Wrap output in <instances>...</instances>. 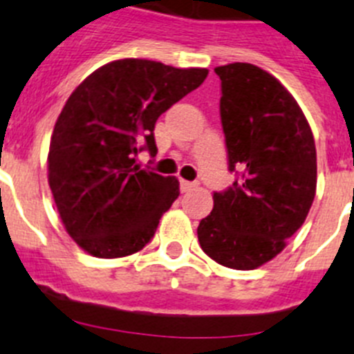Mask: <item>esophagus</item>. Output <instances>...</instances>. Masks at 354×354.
Here are the masks:
<instances>
[{
  "mask_svg": "<svg viewBox=\"0 0 354 354\" xmlns=\"http://www.w3.org/2000/svg\"><path fill=\"white\" fill-rule=\"evenodd\" d=\"M192 187H195V183H189V180H180V192H189Z\"/></svg>",
  "mask_w": 354,
  "mask_h": 354,
  "instance_id": "esophagus-1",
  "label": "esophagus"
}]
</instances>
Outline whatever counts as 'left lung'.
Listing matches in <instances>:
<instances>
[{
  "instance_id": "8db88e82",
  "label": "left lung",
  "mask_w": 354,
  "mask_h": 354,
  "mask_svg": "<svg viewBox=\"0 0 354 354\" xmlns=\"http://www.w3.org/2000/svg\"><path fill=\"white\" fill-rule=\"evenodd\" d=\"M228 171L196 234L205 253L232 270H255L282 252L315 196L317 158L310 126L294 97L252 64L216 67Z\"/></svg>"
}]
</instances>
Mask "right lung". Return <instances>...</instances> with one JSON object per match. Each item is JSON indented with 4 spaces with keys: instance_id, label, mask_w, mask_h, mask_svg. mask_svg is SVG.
Listing matches in <instances>:
<instances>
[{
    "instance_id": "add662e5",
    "label": "right lung",
    "mask_w": 354,
    "mask_h": 354,
    "mask_svg": "<svg viewBox=\"0 0 354 354\" xmlns=\"http://www.w3.org/2000/svg\"><path fill=\"white\" fill-rule=\"evenodd\" d=\"M205 77L207 68L127 58L97 68L68 97L49 147V186L84 252L126 257L154 237L179 180L140 168L136 156L158 154L156 120Z\"/></svg>"
}]
</instances>
